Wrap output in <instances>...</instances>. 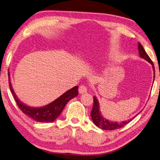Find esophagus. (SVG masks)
Instances as JSON below:
<instances>
[{
    "instance_id": "1",
    "label": "esophagus",
    "mask_w": 160,
    "mask_h": 160,
    "mask_svg": "<svg viewBox=\"0 0 160 160\" xmlns=\"http://www.w3.org/2000/svg\"><path fill=\"white\" fill-rule=\"evenodd\" d=\"M78 91L80 92V94H83L84 93H86L87 92V88L84 85H82L79 87V89H78Z\"/></svg>"
}]
</instances>
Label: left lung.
I'll use <instances>...</instances> for the list:
<instances>
[{"label":"left lung","instance_id":"1","mask_svg":"<svg viewBox=\"0 0 160 160\" xmlns=\"http://www.w3.org/2000/svg\"><path fill=\"white\" fill-rule=\"evenodd\" d=\"M138 48L139 51V54H140V57L144 60H146V61L148 62L149 63H150L152 64L153 71V81H154V78H155V68H154V66L152 61L151 60L150 58H149L148 55L146 52L145 50L143 49V46L140 42H138ZM93 99H94V105H93V108H92V110L91 112L92 119V121H93V122L94 123V124L98 128L102 129V130H116V129H119L123 126H124L125 125L128 124L129 122H130L133 118H134L136 116H137V115H138L141 112H139L136 116L132 118L131 119L126 120V121H123L122 122L110 121L106 119V118H104V116L102 115V113L100 110V104H99L98 100L97 99L96 96H94L93 97Z\"/></svg>","mask_w":160,"mask_h":160}]
</instances>
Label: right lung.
I'll use <instances>...</instances> for the list:
<instances>
[{"instance_id":"obj_1","label":"right lung","mask_w":160,"mask_h":160,"mask_svg":"<svg viewBox=\"0 0 160 160\" xmlns=\"http://www.w3.org/2000/svg\"><path fill=\"white\" fill-rule=\"evenodd\" d=\"M9 76V88L11 93L14 96L19 108L22 111L24 114L31 118L34 120L39 122H52L57 118L61 112H62L65 106L71 99L78 95V86H76L68 90H67L63 94L59 96L58 98L53 102L49 103L44 106L40 107H32L24 104L20 101L15 93L13 87L12 86L10 72H8Z\"/></svg>"}]
</instances>
